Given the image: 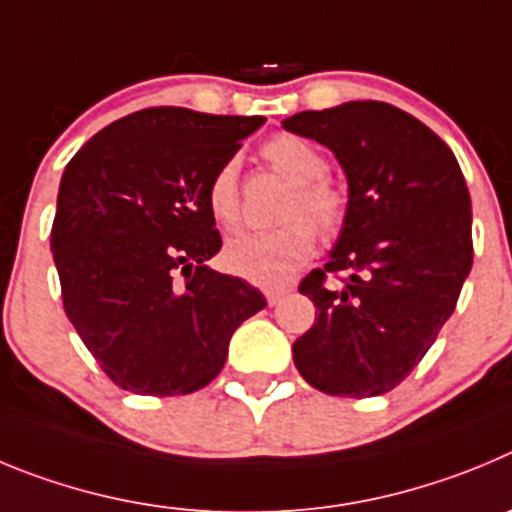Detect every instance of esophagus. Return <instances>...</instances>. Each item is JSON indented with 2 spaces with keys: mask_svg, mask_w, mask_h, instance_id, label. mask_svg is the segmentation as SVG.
<instances>
[{
  "mask_svg": "<svg viewBox=\"0 0 512 512\" xmlns=\"http://www.w3.org/2000/svg\"><path fill=\"white\" fill-rule=\"evenodd\" d=\"M288 293H290L288 285H278V288H267L265 290V298H267V303H270V306H275V303L283 301V298L288 296Z\"/></svg>",
  "mask_w": 512,
  "mask_h": 512,
  "instance_id": "1",
  "label": "esophagus"
}]
</instances>
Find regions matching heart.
<instances>
[{
	"label": "heart",
	"instance_id": "heart-1",
	"mask_svg": "<svg viewBox=\"0 0 512 512\" xmlns=\"http://www.w3.org/2000/svg\"><path fill=\"white\" fill-rule=\"evenodd\" d=\"M262 160L275 176L290 183L273 232L239 234L224 247L222 260L232 275L257 285H280L306 265L316 250V232L321 239H336L349 222V191L326 176L329 163L319 147L298 135H278L262 145ZM211 216L224 229H237L242 222L237 165L224 163L211 176L206 188Z\"/></svg>",
	"mask_w": 512,
	"mask_h": 512
}]
</instances>
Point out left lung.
Masks as SVG:
<instances>
[{
	"instance_id": "1",
	"label": "left lung",
	"mask_w": 512,
	"mask_h": 512,
	"mask_svg": "<svg viewBox=\"0 0 512 512\" xmlns=\"http://www.w3.org/2000/svg\"><path fill=\"white\" fill-rule=\"evenodd\" d=\"M283 127L334 150L352 201L329 262L298 285L316 306L293 344L298 372L339 398L390 393L436 342L472 270L462 168L434 130L385 101L293 114Z\"/></svg>"
}]
</instances>
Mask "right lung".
<instances>
[{"label": "right lung", "instance_id": "1", "mask_svg": "<svg viewBox=\"0 0 512 512\" xmlns=\"http://www.w3.org/2000/svg\"><path fill=\"white\" fill-rule=\"evenodd\" d=\"M262 117L150 107L91 137L61 178L50 247L66 316L96 365L135 395H188L267 306L204 265L222 250L206 188Z\"/></svg>", "mask_w": 512, "mask_h": 512}]
</instances>
